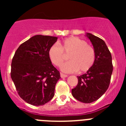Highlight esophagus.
<instances>
[{
  "mask_svg": "<svg viewBox=\"0 0 126 126\" xmlns=\"http://www.w3.org/2000/svg\"><path fill=\"white\" fill-rule=\"evenodd\" d=\"M60 76H61V78H65V77H67V75H65V74H63V73H60Z\"/></svg>",
  "mask_w": 126,
  "mask_h": 126,
  "instance_id": "obj_1",
  "label": "esophagus"
}]
</instances>
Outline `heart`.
I'll return each instance as SVG.
<instances>
[{
  "mask_svg": "<svg viewBox=\"0 0 126 126\" xmlns=\"http://www.w3.org/2000/svg\"><path fill=\"white\" fill-rule=\"evenodd\" d=\"M65 55H69L70 60L61 67V70L65 73L78 71L85 73L92 68L95 61L94 47L86 41L76 36L66 38L61 44V46L56 44H53L48 51L50 61L57 67H60L65 61Z\"/></svg>",
  "mask_w": 126,
  "mask_h": 126,
  "instance_id": "1",
  "label": "heart"
}]
</instances>
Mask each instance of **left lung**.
<instances>
[{
    "label": "left lung",
    "mask_w": 126,
    "mask_h": 126,
    "mask_svg": "<svg viewBox=\"0 0 126 126\" xmlns=\"http://www.w3.org/2000/svg\"><path fill=\"white\" fill-rule=\"evenodd\" d=\"M95 52V61L87 73L78 77V84L72 89L74 97L84 103L99 99L107 90L113 71L111 53L101 38L87 33Z\"/></svg>",
    "instance_id": "obj_1"
}]
</instances>
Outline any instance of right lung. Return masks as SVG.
<instances>
[{
  "instance_id": "add662e5",
  "label": "right lung",
  "mask_w": 126,
  "mask_h": 126,
  "mask_svg": "<svg viewBox=\"0 0 126 126\" xmlns=\"http://www.w3.org/2000/svg\"><path fill=\"white\" fill-rule=\"evenodd\" d=\"M57 37L35 35L21 44L11 64V78L20 97L34 106L43 105L53 97L61 77L48 56Z\"/></svg>"
}]
</instances>
